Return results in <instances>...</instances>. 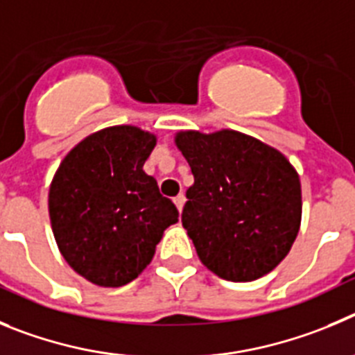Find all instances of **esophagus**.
Here are the masks:
<instances>
[{"instance_id": "1", "label": "esophagus", "mask_w": 355, "mask_h": 355, "mask_svg": "<svg viewBox=\"0 0 355 355\" xmlns=\"http://www.w3.org/2000/svg\"><path fill=\"white\" fill-rule=\"evenodd\" d=\"M175 205H177V209H178V212H182V209H184V203H185V196L184 194H178V196H175Z\"/></svg>"}]
</instances>
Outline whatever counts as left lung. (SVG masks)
Instances as JSON below:
<instances>
[{
    "mask_svg": "<svg viewBox=\"0 0 355 355\" xmlns=\"http://www.w3.org/2000/svg\"><path fill=\"white\" fill-rule=\"evenodd\" d=\"M175 145L194 175L182 225L201 263L226 281L269 274L301 228L295 168L279 150L237 130H180Z\"/></svg>",
    "mask_w": 355,
    "mask_h": 355,
    "instance_id": "1",
    "label": "left lung"
}]
</instances>
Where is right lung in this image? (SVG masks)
Segmentation results:
<instances>
[{
  "label": "right lung",
  "mask_w": 355,
  "mask_h": 355,
  "mask_svg": "<svg viewBox=\"0 0 355 355\" xmlns=\"http://www.w3.org/2000/svg\"><path fill=\"white\" fill-rule=\"evenodd\" d=\"M157 138L134 125L86 136L49 187L54 239L67 263L98 286H123L146 269L155 245L178 221L173 201L143 171Z\"/></svg>",
  "instance_id": "obj_1"
}]
</instances>
